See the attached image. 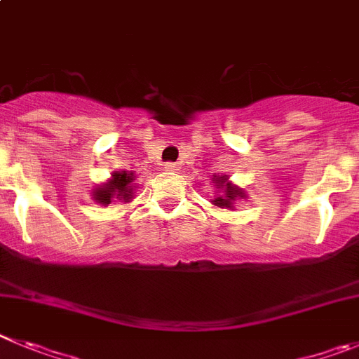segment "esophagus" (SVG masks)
Returning a JSON list of instances; mask_svg holds the SVG:
<instances>
[{"label": "esophagus", "instance_id": "obj_1", "mask_svg": "<svg viewBox=\"0 0 359 359\" xmlns=\"http://www.w3.org/2000/svg\"><path fill=\"white\" fill-rule=\"evenodd\" d=\"M163 169H165V170H169V172H176V170H180V167H177L176 163L169 162V163H165V165H163Z\"/></svg>", "mask_w": 359, "mask_h": 359}]
</instances>
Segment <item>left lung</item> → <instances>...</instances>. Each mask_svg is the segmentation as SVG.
Returning <instances> with one entry per match:
<instances>
[{
	"mask_svg": "<svg viewBox=\"0 0 359 359\" xmlns=\"http://www.w3.org/2000/svg\"><path fill=\"white\" fill-rule=\"evenodd\" d=\"M213 187L217 189V196L212 199V205L217 208H235V203L240 199H245L248 194L244 190L236 187L235 183L229 182L228 174H222V176H213L212 177Z\"/></svg>",
	"mask_w": 359,
	"mask_h": 359,
	"instance_id": "left-lung-1",
	"label": "left lung"
}]
</instances>
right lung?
Segmentation results:
<instances>
[{"mask_svg":"<svg viewBox=\"0 0 359 359\" xmlns=\"http://www.w3.org/2000/svg\"><path fill=\"white\" fill-rule=\"evenodd\" d=\"M135 172L131 170H114L104 183L92 189V199L101 206H108L114 201L130 203L135 197Z\"/></svg>","mask_w":359,"mask_h":359,"instance_id":"right-lung-1","label":"right lung"}]
</instances>
